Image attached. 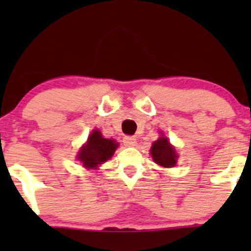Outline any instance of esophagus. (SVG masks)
<instances>
[{
    "mask_svg": "<svg viewBox=\"0 0 251 251\" xmlns=\"http://www.w3.org/2000/svg\"><path fill=\"white\" fill-rule=\"evenodd\" d=\"M123 143L125 146H135L137 145V139H135V137H124Z\"/></svg>",
    "mask_w": 251,
    "mask_h": 251,
    "instance_id": "obj_1",
    "label": "esophagus"
}]
</instances>
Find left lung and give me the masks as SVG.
<instances>
[{"label":"left lung","instance_id":"8db88e82","mask_svg":"<svg viewBox=\"0 0 251 251\" xmlns=\"http://www.w3.org/2000/svg\"><path fill=\"white\" fill-rule=\"evenodd\" d=\"M151 155L153 162L163 168H174L177 164V152L169 139L164 135H160L159 139L155 140L151 146Z\"/></svg>","mask_w":251,"mask_h":251}]
</instances>
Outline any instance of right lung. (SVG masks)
<instances>
[{
	"label": "right lung",
	"instance_id": "add662e5",
	"mask_svg": "<svg viewBox=\"0 0 251 251\" xmlns=\"http://www.w3.org/2000/svg\"><path fill=\"white\" fill-rule=\"evenodd\" d=\"M119 144L114 139L103 138L99 129H94L88 135L87 143L80 149L77 153V160L86 169H98L101 164L111 159Z\"/></svg>",
	"mask_w": 251,
	"mask_h": 251
}]
</instances>
